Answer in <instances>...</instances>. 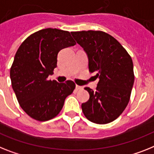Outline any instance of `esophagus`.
Segmentation results:
<instances>
[{
    "instance_id": "34e87169",
    "label": "esophagus",
    "mask_w": 154,
    "mask_h": 154,
    "mask_svg": "<svg viewBox=\"0 0 154 154\" xmlns=\"http://www.w3.org/2000/svg\"><path fill=\"white\" fill-rule=\"evenodd\" d=\"M76 89H77V90H81V89H82V87L77 85H76Z\"/></svg>"
}]
</instances>
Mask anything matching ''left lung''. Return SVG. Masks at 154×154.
<instances>
[{
	"instance_id": "left-lung-1",
	"label": "left lung",
	"mask_w": 154,
	"mask_h": 154,
	"mask_svg": "<svg viewBox=\"0 0 154 154\" xmlns=\"http://www.w3.org/2000/svg\"><path fill=\"white\" fill-rule=\"evenodd\" d=\"M88 59V69L99 78L96 91L85 88L90 98L81 108L88 120L104 125L112 122L127 106L134 85L131 56L111 35L103 31L71 32Z\"/></svg>"
}]
</instances>
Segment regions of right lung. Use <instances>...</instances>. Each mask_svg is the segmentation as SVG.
I'll return each instance as SVG.
<instances>
[{
	"label": "right lung",
	"instance_id": "obj_1",
	"mask_svg": "<svg viewBox=\"0 0 154 154\" xmlns=\"http://www.w3.org/2000/svg\"><path fill=\"white\" fill-rule=\"evenodd\" d=\"M75 45L68 31L47 28L19 46L10 69L11 86L22 109L32 118L46 121L56 117L74 90L72 81L58 83L48 76L57 66L59 51Z\"/></svg>",
	"mask_w": 154,
	"mask_h": 154
}]
</instances>
